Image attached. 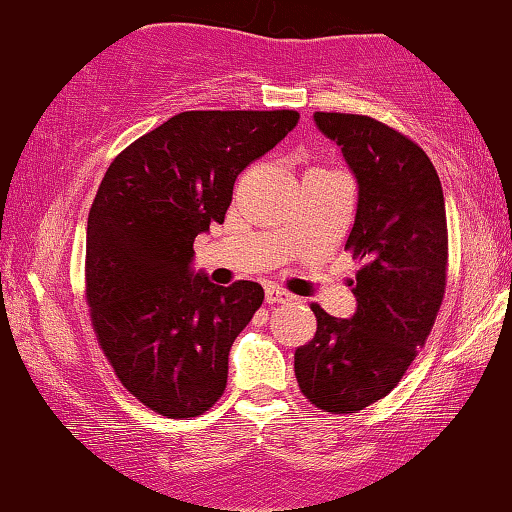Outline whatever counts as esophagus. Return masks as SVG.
I'll use <instances>...</instances> for the list:
<instances>
[{
    "instance_id": "34e87169",
    "label": "esophagus",
    "mask_w": 512,
    "mask_h": 512,
    "mask_svg": "<svg viewBox=\"0 0 512 512\" xmlns=\"http://www.w3.org/2000/svg\"><path fill=\"white\" fill-rule=\"evenodd\" d=\"M294 298L289 294V291L280 289V287H269L266 289V303L269 305H275V303H289V300Z\"/></svg>"
}]
</instances>
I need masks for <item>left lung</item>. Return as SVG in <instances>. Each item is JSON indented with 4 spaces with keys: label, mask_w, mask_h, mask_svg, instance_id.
Listing matches in <instances>:
<instances>
[{
    "label": "left lung",
    "mask_w": 512,
    "mask_h": 512,
    "mask_svg": "<svg viewBox=\"0 0 512 512\" xmlns=\"http://www.w3.org/2000/svg\"><path fill=\"white\" fill-rule=\"evenodd\" d=\"M358 182L346 250L362 264L351 280V319L312 305L316 332L296 348L298 387L332 415L364 410L399 385L426 344L446 287V212L428 154L396 129L355 113H314Z\"/></svg>",
    "instance_id": "left-lung-1"
}]
</instances>
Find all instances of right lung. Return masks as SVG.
<instances>
[{
	"label": "right lung",
	"instance_id": "add662e5",
	"mask_svg": "<svg viewBox=\"0 0 512 512\" xmlns=\"http://www.w3.org/2000/svg\"><path fill=\"white\" fill-rule=\"evenodd\" d=\"M298 111H184L111 161L86 227V300L129 394L170 419L221 399L227 355L264 300L193 273V241L223 223L237 175L296 127Z\"/></svg>",
	"mask_w": 512,
	"mask_h": 512
}]
</instances>
